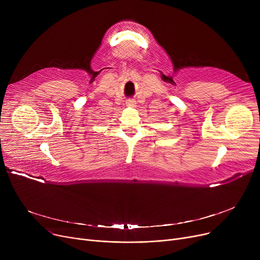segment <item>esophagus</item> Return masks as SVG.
I'll return each instance as SVG.
<instances>
[{"mask_svg":"<svg viewBox=\"0 0 260 260\" xmlns=\"http://www.w3.org/2000/svg\"><path fill=\"white\" fill-rule=\"evenodd\" d=\"M126 105H127V106H134V105H135V101H134V100H127Z\"/></svg>","mask_w":260,"mask_h":260,"instance_id":"obj_1","label":"esophagus"}]
</instances>
